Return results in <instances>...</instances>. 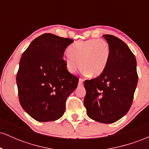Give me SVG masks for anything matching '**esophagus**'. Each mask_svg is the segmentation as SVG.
<instances>
[{"instance_id": "obj_1", "label": "esophagus", "mask_w": 149, "mask_h": 149, "mask_svg": "<svg viewBox=\"0 0 149 149\" xmlns=\"http://www.w3.org/2000/svg\"><path fill=\"white\" fill-rule=\"evenodd\" d=\"M83 79H82V78H79V81H78V85L79 86H82V85H83Z\"/></svg>"}]
</instances>
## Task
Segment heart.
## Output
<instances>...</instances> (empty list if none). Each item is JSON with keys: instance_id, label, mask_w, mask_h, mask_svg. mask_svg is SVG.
Returning <instances> with one entry per match:
<instances>
[{"instance_id": "b5f03b06", "label": "heart", "mask_w": 149, "mask_h": 149, "mask_svg": "<svg viewBox=\"0 0 149 149\" xmlns=\"http://www.w3.org/2000/svg\"><path fill=\"white\" fill-rule=\"evenodd\" d=\"M68 52L64 61L69 72L73 73L80 66L84 74L94 78L104 72L111 57L110 45L103 39L75 42L70 45Z\"/></svg>"}]
</instances>
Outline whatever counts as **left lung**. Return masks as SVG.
I'll use <instances>...</instances> for the list:
<instances>
[{"mask_svg":"<svg viewBox=\"0 0 149 149\" xmlns=\"http://www.w3.org/2000/svg\"><path fill=\"white\" fill-rule=\"evenodd\" d=\"M103 36L110 45V60L102 75L84 82V104L90 118L109 124L118 120L129 111L138 75L136 58L129 47L114 36Z\"/></svg>","mask_w":149,"mask_h":149,"instance_id":"obj_1","label":"left lung"}]
</instances>
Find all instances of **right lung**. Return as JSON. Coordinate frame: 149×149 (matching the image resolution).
Listing matches in <instances>:
<instances>
[{"mask_svg": "<svg viewBox=\"0 0 149 149\" xmlns=\"http://www.w3.org/2000/svg\"><path fill=\"white\" fill-rule=\"evenodd\" d=\"M73 40L44 33L22 54L17 75L19 100L24 110L39 122L64 115L67 97L76 90L78 77L68 71L64 52Z\"/></svg>", "mask_w": 149, "mask_h": 149, "instance_id": "add662e5", "label": "right lung"}]
</instances>
